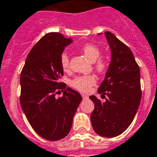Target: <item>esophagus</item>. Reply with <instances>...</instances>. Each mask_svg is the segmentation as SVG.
Returning <instances> with one entry per match:
<instances>
[{
	"label": "esophagus",
	"mask_w": 157,
	"mask_h": 157,
	"mask_svg": "<svg viewBox=\"0 0 157 157\" xmlns=\"http://www.w3.org/2000/svg\"><path fill=\"white\" fill-rule=\"evenodd\" d=\"M82 97H83V99H87V98H88V96H86V95H82Z\"/></svg>",
	"instance_id": "34e87169"
}]
</instances>
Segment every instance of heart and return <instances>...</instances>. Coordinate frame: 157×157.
Instances as JSON below:
<instances>
[{
  "mask_svg": "<svg viewBox=\"0 0 157 157\" xmlns=\"http://www.w3.org/2000/svg\"><path fill=\"white\" fill-rule=\"evenodd\" d=\"M81 50L84 53L88 59L94 63L95 69L98 73H103L106 72L108 68V63L105 59L100 57L101 56V49L97 45L92 44H86L83 45ZM60 66L64 71H67L70 67L69 63V57L67 53H62L60 58ZM97 78L92 74L88 75H81L77 76L70 81V85L73 89L83 93L89 91L90 88L96 84Z\"/></svg>",
  "mask_w": 157,
  "mask_h": 157,
  "instance_id": "heart-1",
  "label": "heart"
}]
</instances>
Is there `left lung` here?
I'll return each mask as SVG.
<instances>
[{"label": "left lung", "instance_id": "8db88e82", "mask_svg": "<svg viewBox=\"0 0 157 157\" xmlns=\"http://www.w3.org/2000/svg\"><path fill=\"white\" fill-rule=\"evenodd\" d=\"M105 36L111 48V62L97 90L105 101L90 97L95 104L90 121L96 133L113 138L124 132L132 122L142 90L140 70L132 50L113 33L105 31Z\"/></svg>", "mask_w": 157, "mask_h": 157}]
</instances>
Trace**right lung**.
Returning <instances> with one entry per match:
<instances>
[{
	"instance_id": "add662e5",
	"label": "right lung",
	"mask_w": 157,
	"mask_h": 157,
	"mask_svg": "<svg viewBox=\"0 0 157 157\" xmlns=\"http://www.w3.org/2000/svg\"><path fill=\"white\" fill-rule=\"evenodd\" d=\"M71 43L59 32L44 35L31 49L20 73L21 108L33 130L50 141L69 133L82 101L79 93L60 82L64 74L60 56ZM57 89L64 91L62 97L56 98Z\"/></svg>"
}]
</instances>
